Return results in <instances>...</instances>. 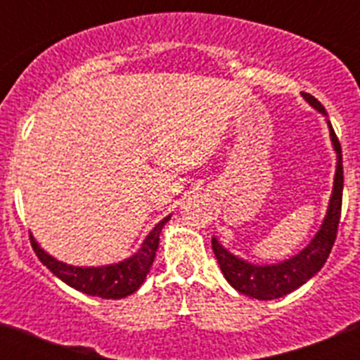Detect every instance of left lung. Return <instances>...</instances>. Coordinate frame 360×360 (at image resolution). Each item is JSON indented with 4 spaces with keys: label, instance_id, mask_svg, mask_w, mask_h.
I'll list each match as a JSON object with an SVG mask.
<instances>
[{
    "label": "left lung",
    "instance_id": "1",
    "mask_svg": "<svg viewBox=\"0 0 360 360\" xmlns=\"http://www.w3.org/2000/svg\"><path fill=\"white\" fill-rule=\"evenodd\" d=\"M301 95L314 110H317L326 117L333 151L337 155L332 196H330L328 209H326V214H324L319 231L316 232V236L311 238L310 243L303 250H299L297 254H294L285 262L272 263V265H256V263L247 262L243 257L234 256L231 250H227L224 245L219 243L218 238H212V252H214L219 269L224 272L229 285L232 288H236L240 294L249 295V297L254 299H262V301H270V299H278L290 294L323 269V265L330 256L333 241H335L337 225H339V218H341L342 184H345L341 144L337 141L335 131H333L332 124H330L328 113L324 111L319 101L316 97H311L310 94Z\"/></svg>",
    "mask_w": 360,
    "mask_h": 360
}]
</instances>
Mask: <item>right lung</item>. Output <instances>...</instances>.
<instances>
[{
  "mask_svg": "<svg viewBox=\"0 0 360 360\" xmlns=\"http://www.w3.org/2000/svg\"><path fill=\"white\" fill-rule=\"evenodd\" d=\"M171 219V214L160 219L153 231L149 232L146 240L142 241L141 249L136 250L133 256L126 257L119 263H111V265L103 266H75L63 263L50 256L46 250L39 247L36 238L30 234L32 247L34 252L37 254L39 262L46 269L56 274L57 278L65 281L68 287L82 292V294L95 295V297L103 299H122L126 295H131L141 288L151 269L155 256H157L158 241H160V232L164 225Z\"/></svg>",
  "mask_w": 360,
  "mask_h": 360,
  "instance_id": "1",
  "label": "right lung"
}]
</instances>
